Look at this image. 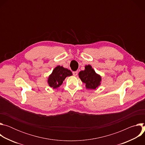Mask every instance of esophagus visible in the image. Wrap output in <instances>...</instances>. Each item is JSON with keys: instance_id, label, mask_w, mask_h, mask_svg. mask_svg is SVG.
Masks as SVG:
<instances>
[{"instance_id": "obj_1", "label": "esophagus", "mask_w": 145, "mask_h": 145, "mask_svg": "<svg viewBox=\"0 0 145 145\" xmlns=\"http://www.w3.org/2000/svg\"><path fill=\"white\" fill-rule=\"evenodd\" d=\"M73 74L74 76H76L78 74V72L77 71H75V72H73Z\"/></svg>"}]
</instances>
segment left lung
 <instances>
[{"label":"left lung","mask_w":145,"mask_h":145,"mask_svg":"<svg viewBox=\"0 0 145 145\" xmlns=\"http://www.w3.org/2000/svg\"><path fill=\"white\" fill-rule=\"evenodd\" d=\"M78 76L82 82L86 84L87 89H95L100 85L101 76L95 72L90 65H86L84 71H80Z\"/></svg>","instance_id":"obj_1"}]
</instances>
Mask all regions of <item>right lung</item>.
I'll return each instance as SVG.
<instances>
[{
    "instance_id": "1",
    "label": "right lung",
    "mask_w": 145,
    "mask_h": 145,
    "mask_svg": "<svg viewBox=\"0 0 145 145\" xmlns=\"http://www.w3.org/2000/svg\"><path fill=\"white\" fill-rule=\"evenodd\" d=\"M72 75V73L70 70L58 65L53 69L52 74L49 76L48 83L51 88H57L63 84L67 77Z\"/></svg>"
}]
</instances>
